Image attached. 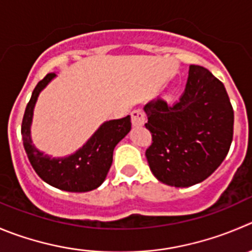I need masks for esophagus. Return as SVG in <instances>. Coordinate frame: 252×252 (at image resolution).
<instances>
[{
    "label": "esophagus",
    "instance_id": "34e87169",
    "mask_svg": "<svg viewBox=\"0 0 252 252\" xmlns=\"http://www.w3.org/2000/svg\"><path fill=\"white\" fill-rule=\"evenodd\" d=\"M131 121H132V125L136 126V127L143 126L146 122V114L143 112V110H133V111L131 112Z\"/></svg>",
    "mask_w": 252,
    "mask_h": 252
}]
</instances>
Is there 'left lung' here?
<instances>
[{
	"label": "left lung",
	"mask_w": 252,
	"mask_h": 252,
	"mask_svg": "<svg viewBox=\"0 0 252 252\" xmlns=\"http://www.w3.org/2000/svg\"><path fill=\"white\" fill-rule=\"evenodd\" d=\"M152 133L146 158L153 176L178 188L207 179L221 164L234 135V110L224 84L208 69L189 66L181 99L162 97L143 107Z\"/></svg>",
	"instance_id": "left-lung-1"
}]
</instances>
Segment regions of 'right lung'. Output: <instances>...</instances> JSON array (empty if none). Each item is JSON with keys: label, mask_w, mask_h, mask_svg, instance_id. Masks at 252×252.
Listing matches in <instances>:
<instances>
[{"label": "right lung", "mask_w": 252, "mask_h": 252, "mask_svg": "<svg viewBox=\"0 0 252 252\" xmlns=\"http://www.w3.org/2000/svg\"><path fill=\"white\" fill-rule=\"evenodd\" d=\"M56 76V73L47 74L33 90L21 128L23 146L33 169L45 183L65 191H90L101 186L106 178L115 146L130 132L131 117L104 122L83 147L68 157L53 158L44 155L32 143L31 125L39 93Z\"/></svg>", "instance_id": "1"}]
</instances>
